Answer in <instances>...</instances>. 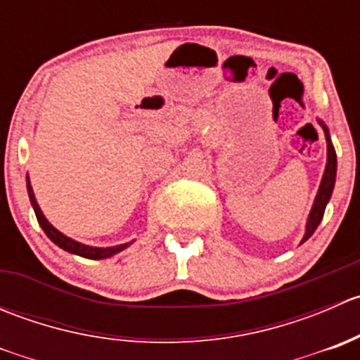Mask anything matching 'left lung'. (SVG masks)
<instances>
[{"mask_svg":"<svg viewBox=\"0 0 360 360\" xmlns=\"http://www.w3.org/2000/svg\"><path fill=\"white\" fill-rule=\"evenodd\" d=\"M319 123L324 129V136H326V143H328V162H326V169H324V176H322L321 186H319L317 195H315L314 205H311L310 214H308L307 219V226H304V235L301 238V244L307 242L308 238L314 235V231L317 230V226L321 224L322 217H324V210L326 205H328L329 200H331L333 190H335V181H336V151L335 146L331 143V136H329V129L326 127V123L322 120H319Z\"/></svg>","mask_w":360,"mask_h":360,"instance_id":"obj_1","label":"left lung"}]
</instances>
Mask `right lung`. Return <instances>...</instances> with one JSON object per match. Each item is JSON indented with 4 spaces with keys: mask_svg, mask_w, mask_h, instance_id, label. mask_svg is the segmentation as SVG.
Listing matches in <instances>:
<instances>
[{
    "mask_svg": "<svg viewBox=\"0 0 360 360\" xmlns=\"http://www.w3.org/2000/svg\"><path fill=\"white\" fill-rule=\"evenodd\" d=\"M25 179H27L29 200H31L32 209H34L36 219H38L39 226L43 228V231H45V233H46V237H49L50 240L53 242V244L59 245V248L66 250V252H71V254H76V256L86 257V259H106V257H111V256H115V254L122 252L123 249H127L134 242L132 240V242H127V244L112 245V248H92V245H86V244H82V242L72 240L71 237H68V235L60 233V231L57 230L56 226H52V224L49 223V219H46L45 214H43L41 209H39L38 202H36L34 191H32V186H31V181H29V176L25 177Z\"/></svg>",
    "mask_w": 360,
    "mask_h": 360,
    "instance_id": "1",
    "label": "right lung"
}]
</instances>
